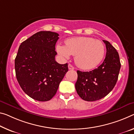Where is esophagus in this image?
<instances>
[{
	"label": "esophagus",
	"mask_w": 134,
	"mask_h": 134,
	"mask_svg": "<svg viewBox=\"0 0 134 134\" xmlns=\"http://www.w3.org/2000/svg\"><path fill=\"white\" fill-rule=\"evenodd\" d=\"M68 67H69V70H74V69H75V67H74L72 65H71L70 64H69L68 65Z\"/></svg>",
	"instance_id": "1"
}]
</instances>
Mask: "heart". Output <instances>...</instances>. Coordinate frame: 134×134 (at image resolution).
<instances>
[{
    "label": "heart",
    "instance_id": "1",
    "mask_svg": "<svg viewBox=\"0 0 134 134\" xmlns=\"http://www.w3.org/2000/svg\"><path fill=\"white\" fill-rule=\"evenodd\" d=\"M65 46L58 44L57 51L64 58L75 55V63L82 69L95 67L103 60L105 47L103 42L90 37H76L65 40Z\"/></svg>",
    "mask_w": 134,
    "mask_h": 134
}]
</instances>
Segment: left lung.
Returning <instances> with one entry per match:
<instances>
[{
  "mask_svg": "<svg viewBox=\"0 0 134 134\" xmlns=\"http://www.w3.org/2000/svg\"><path fill=\"white\" fill-rule=\"evenodd\" d=\"M105 44L106 55L103 63L90 71H77L75 88L77 94L83 100L94 101L105 97L116 85L121 64L119 55L109 42Z\"/></svg>",
  "mask_w": 134,
  "mask_h": 134,
  "instance_id": "1",
  "label": "left lung"
}]
</instances>
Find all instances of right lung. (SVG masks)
Returning a JSON list of instances; mask_svg holds the SVG:
<instances>
[{
  "mask_svg": "<svg viewBox=\"0 0 134 134\" xmlns=\"http://www.w3.org/2000/svg\"><path fill=\"white\" fill-rule=\"evenodd\" d=\"M58 33L41 31L21 43L15 59L16 79L23 91L39 101H47L55 95L68 64H60L55 57Z\"/></svg>",
  "mask_w": 134,
  "mask_h": 134,
  "instance_id": "right-lung-1",
  "label": "right lung"
}]
</instances>
